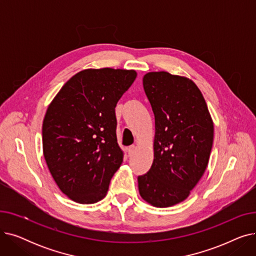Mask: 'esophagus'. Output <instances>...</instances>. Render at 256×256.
I'll list each match as a JSON object with an SVG mask.
<instances>
[{
  "label": "esophagus",
  "instance_id": "34e87169",
  "mask_svg": "<svg viewBox=\"0 0 256 256\" xmlns=\"http://www.w3.org/2000/svg\"><path fill=\"white\" fill-rule=\"evenodd\" d=\"M136 150H137V147L135 146V145H132V146H130L128 148V154L130 156H132L134 152H136Z\"/></svg>",
  "mask_w": 256,
  "mask_h": 256
}]
</instances>
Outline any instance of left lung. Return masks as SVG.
<instances>
[{
	"label": "left lung",
	"instance_id": "1",
	"mask_svg": "<svg viewBox=\"0 0 256 256\" xmlns=\"http://www.w3.org/2000/svg\"><path fill=\"white\" fill-rule=\"evenodd\" d=\"M154 114V162L138 178L140 196L156 208L176 206L190 195L208 167L214 122L192 80L167 72L143 76Z\"/></svg>",
	"mask_w": 256,
	"mask_h": 256
}]
</instances>
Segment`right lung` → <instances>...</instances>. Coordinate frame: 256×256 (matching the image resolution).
<instances>
[{
    "instance_id": "right-lung-1",
    "label": "right lung",
    "mask_w": 256,
    "mask_h": 256,
    "mask_svg": "<svg viewBox=\"0 0 256 256\" xmlns=\"http://www.w3.org/2000/svg\"><path fill=\"white\" fill-rule=\"evenodd\" d=\"M136 76L132 70H84L48 104L42 124L44 160L61 192L78 204L104 198L122 163L115 106Z\"/></svg>"
}]
</instances>
